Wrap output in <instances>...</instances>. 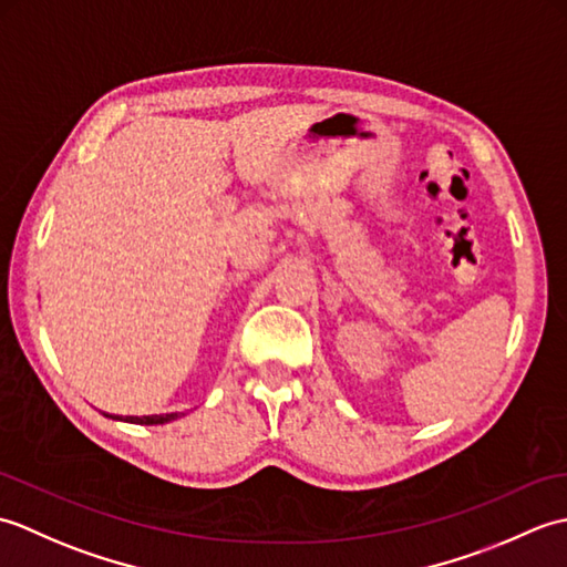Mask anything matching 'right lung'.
Masks as SVG:
<instances>
[{
    "label": "right lung",
    "instance_id": "1",
    "mask_svg": "<svg viewBox=\"0 0 567 567\" xmlns=\"http://www.w3.org/2000/svg\"><path fill=\"white\" fill-rule=\"evenodd\" d=\"M110 416V414H106ZM185 416L179 412H173V414H151V416H110V419H116V421H126V424H143V426H155V424H171V421Z\"/></svg>",
    "mask_w": 567,
    "mask_h": 567
}]
</instances>
